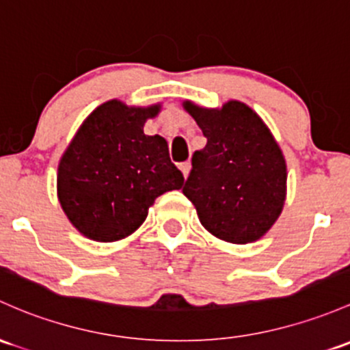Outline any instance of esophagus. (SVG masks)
<instances>
[{"label": "esophagus", "instance_id": "34e87169", "mask_svg": "<svg viewBox=\"0 0 350 350\" xmlns=\"http://www.w3.org/2000/svg\"><path fill=\"white\" fill-rule=\"evenodd\" d=\"M179 169H181V172L185 174V178H187V174H189L191 164L189 163H181V164H179Z\"/></svg>", "mask_w": 350, "mask_h": 350}]
</instances>
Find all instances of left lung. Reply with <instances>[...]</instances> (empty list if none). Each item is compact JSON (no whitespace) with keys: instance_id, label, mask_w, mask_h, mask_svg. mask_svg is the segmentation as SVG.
Returning a JSON list of instances; mask_svg holds the SVG:
<instances>
[{"instance_id":"8db88e82","label":"left lung","mask_w":350,"mask_h":350,"mask_svg":"<svg viewBox=\"0 0 350 350\" xmlns=\"http://www.w3.org/2000/svg\"><path fill=\"white\" fill-rule=\"evenodd\" d=\"M183 107L208 139L193 154L183 193L213 237L246 245L268 233L286 198V163L262 117L240 100Z\"/></svg>"}]
</instances>
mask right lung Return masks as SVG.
Returning <instances> with one entry per match:
<instances>
[{
	"instance_id": "right-lung-1",
	"label": "right lung",
	"mask_w": 350,
	"mask_h": 350,
	"mask_svg": "<svg viewBox=\"0 0 350 350\" xmlns=\"http://www.w3.org/2000/svg\"><path fill=\"white\" fill-rule=\"evenodd\" d=\"M161 104L137 107L112 98L75 132L58 163L57 196L68 221L94 241H119L146 221L157 196L181 189L183 172L167 142L146 135Z\"/></svg>"
}]
</instances>
